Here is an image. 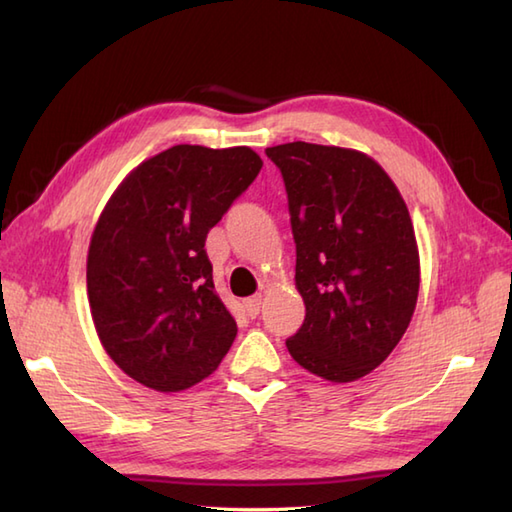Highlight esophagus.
I'll use <instances>...</instances> for the list:
<instances>
[{
    "mask_svg": "<svg viewBox=\"0 0 512 512\" xmlns=\"http://www.w3.org/2000/svg\"><path fill=\"white\" fill-rule=\"evenodd\" d=\"M244 308L246 314L250 319H257L259 317V310H262V297H250L244 301Z\"/></svg>",
    "mask_w": 512,
    "mask_h": 512,
    "instance_id": "34e87169",
    "label": "esophagus"
}]
</instances>
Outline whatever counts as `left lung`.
<instances>
[{
	"label": "left lung",
	"mask_w": 512,
	"mask_h": 512,
	"mask_svg": "<svg viewBox=\"0 0 512 512\" xmlns=\"http://www.w3.org/2000/svg\"><path fill=\"white\" fill-rule=\"evenodd\" d=\"M288 193L306 319L286 341L308 372L350 383L378 367L416 310L420 264L396 184L361 151L268 147Z\"/></svg>",
	"instance_id": "8db88e82"
}]
</instances>
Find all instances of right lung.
<instances>
[{
	"label": "right lung",
	"instance_id": "1",
	"mask_svg": "<svg viewBox=\"0 0 512 512\" xmlns=\"http://www.w3.org/2000/svg\"><path fill=\"white\" fill-rule=\"evenodd\" d=\"M262 169L248 147L176 145L107 202L88 253V297L112 361L140 385L180 391L213 374L237 334L213 286L206 235Z\"/></svg>",
	"mask_w": 512,
	"mask_h": 512
}]
</instances>
